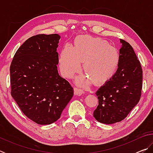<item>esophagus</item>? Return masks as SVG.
<instances>
[{
    "mask_svg": "<svg viewBox=\"0 0 153 153\" xmlns=\"http://www.w3.org/2000/svg\"><path fill=\"white\" fill-rule=\"evenodd\" d=\"M74 94H76V95L80 96L84 93V92L83 91L82 89H79V88H76V87L74 88Z\"/></svg>",
    "mask_w": 153,
    "mask_h": 153,
    "instance_id": "esophagus-1",
    "label": "esophagus"
}]
</instances>
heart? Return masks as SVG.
I'll use <instances>...</instances> for the list:
<instances>
[{
	"mask_svg": "<svg viewBox=\"0 0 153 153\" xmlns=\"http://www.w3.org/2000/svg\"><path fill=\"white\" fill-rule=\"evenodd\" d=\"M59 69L64 77L71 78L82 67L88 76H79L77 84L86 86L94 81L95 84H104L112 77L117 70L120 61V53L115 46L100 38L79 36L74 46L67 44L59 55Z\"/></svg>",
	"mask_w": 153,
	"mask_h": 153,
	"instance_id": "heart-1",
	"label": "heart"
}]
</instances>
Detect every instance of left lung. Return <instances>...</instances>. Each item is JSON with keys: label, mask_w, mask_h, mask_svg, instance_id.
I'll list each match as a JSON object with an SVG mask.
<instances>
[{"label": "left lung", "mask_w": 153, "mask_h": 153, "mask_svg": "<svg viewBox=\"0 0 153 153\" xmlns=\"http://www.w3.org/2000/svg\"><path fill=\"white\" fill-rule=\"evenodd\" d=\"M116 73L95 93L98 105L94 117L105 124L120 122L138 104L142 94V69L131 46L124 40Z\"/></svg>", "instance_id": "1"}]
</instances>
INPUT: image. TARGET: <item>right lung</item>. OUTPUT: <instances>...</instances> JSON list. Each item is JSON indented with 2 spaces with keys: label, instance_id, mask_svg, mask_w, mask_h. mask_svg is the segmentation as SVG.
I'll list each match as a JSON object with an SVG mask.
<instances>
[{
  "label": "right lung",
  "instance_id": "1",
  "mask_svg": "<svg viewBox=\"0 0 153 153\" xmlns=\"http://www.w3.org/2000/svg\"><path fill=\"white\" fill-rule=\"evenodd\" d=\"M60 36H33L18 48L10 66L11 94L22 113L40 125L54 123L74 95L58 74Z\"/></svg>",
  "mask_w": 153,
  "mask_h": 153
}]
</instances>
